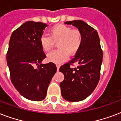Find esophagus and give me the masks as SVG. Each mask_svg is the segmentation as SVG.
<instances>
[{"label": "esophagus", "mask_w": 121, "mask_h": 121, "mask_svg": "<svg viewBox=\"0 0 121 121\" xmlns=\"http://www.w3.org/2000/svg\"><path fill=\"white\" fill-rule=\"evenodd\" d=\"M56 67H57V71H58L59 69H60V65H56Z\"/></svg>", "instance_id": "1"}]
</instances>
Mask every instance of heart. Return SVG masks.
<instances>
[{
    "label": "heart",
    "mask_w": 121,
    "mask_h": 121,
    "mask_svg": "<svg viewBox=\"0 0 121 121\" xmlns=\"http://www.w3.org/2000/svg\"><path fill=\"white\" fill-rule=\"evenodd\" d=\"M49 36L42 35L39 42L42 50L49 52L58 42V49L48 54V60L56 64H60L69 58V54L73 56L79 51L82 44V34L77 29L69 26L58 24L51 28Z\"/></svg>",
    "instance_id": "heart-1"
}]
</instances>
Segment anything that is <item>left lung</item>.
Masks as SVG:
<instances>
[{
  "instance_id": "obj_1",
  "label": "left lung",
  "mask_w": 121,
  "mask_h": 121,
  "mask_svg": "<svg viewBox=\"0 0 121 121\" xmlns=\"http://www.w3.org/2000/svg\"><path fill=\"white\" fill-rule=\"evenodd\" d=\"M65 23L72 25L79 29L82 34V44L75 57L60 68L59 70L65 77L60 82L61 95L67 101H80L93 93L99 82L103 51L95 28L81 20ZM74 62L79 65L75 69L70 68Z\"/></svg>"
}]
</instances>
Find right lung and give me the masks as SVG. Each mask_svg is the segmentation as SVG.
I'll return each instance as SVG.
<instances>
[{"mask_svg": "<svg viewBox=\"0 0 121 121\" xmlns=\"http://www.w3.org/2000/svg\"><path fill=\"white\" fill-rule=\"evenodd\" d=\"M48 26L42 22H27L13 32L7 52L11 80L23 96L32 101H42L56 67L54 63L42 64L46 56L39 42Z\"/></svg>", "mask_w": 121, "mask_h": 121, "instance_id": "1", "label": "right lung"}]
</instances>
